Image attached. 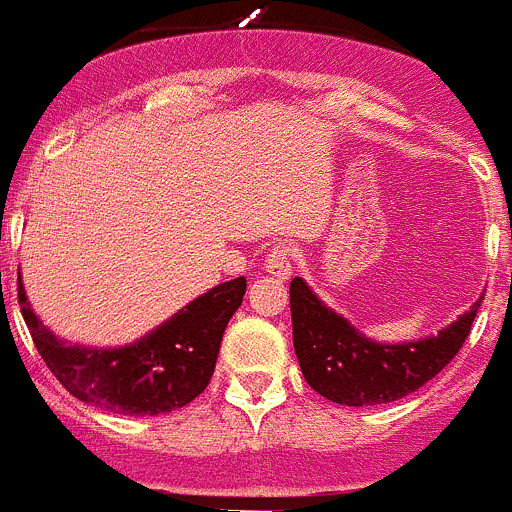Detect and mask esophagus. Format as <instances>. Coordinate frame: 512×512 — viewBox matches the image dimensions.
<instances>
[{
  "mask_svg": "<svg viewBox=\"0 0 512 512\" xmlns=\"http://www.w3.org/2000/svg\"><path fill=\"white\" fill-rule=\"evenodd\" d=\"M265 267L277 282H287V279L292 277V250H289L287 245H282V242L274 245L270 255H267Z\"/></svg>",
  "mask_w": 512,
  "mask_h": 512,
  "instance_id": "1",
  "label": "esophagus"
}]
</instances>
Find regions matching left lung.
<instances>
[{"instance_id":"left-lung-1","label":"left lung","mask_w":512,"mask_h":512,"mask_svg":"<svg viewBox=\"0 0 512 512\" xmlns=\"http://www.w3.org/2000/svg\"><path fill=\"white\" fill-rule=\"evenodd\" d=\"M481 299L469 311L417 341L383 343L365 336L301 277L289 284L294 351L304 380L326 400L346 407H370L402 400L449 365L464 346Z\"/></svg>"}]
</instances>
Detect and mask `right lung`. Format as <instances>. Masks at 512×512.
I'll use <instances>...</instances> for the list:
<instances>
[{
	"instance_id": "1",
	"label": "right lung",
	"mask_w": 512,
	"mask_h": 512,
	"mask_svg": "<svg viewBox=\"0 0 512 512\" xmlns=\"http://www.w3.org/2000/svg\"><path fill=\"white\" fill-rule=\"evenodd\" d=\"M245 289V277L230 279L188 301L134 343L98 348L58 338L43 326L26 301L19 274L21 316L48 370L85 405L129 417L179 410L206 390L225 326L242 304Z\"/></svg>"
}]
</instances>
